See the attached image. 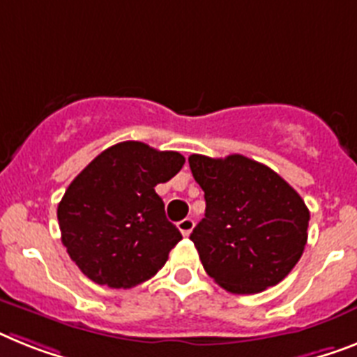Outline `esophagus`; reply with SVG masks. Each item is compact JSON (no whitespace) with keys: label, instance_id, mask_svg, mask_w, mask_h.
Wrapping results in <instances>:
<instances>
[{"label":"esophagus","instance_id":"esophagus-1","mask_svg":"<svg viewBox=\"0 0 357 357\" xmlns=\"http://www.w3.org/2000/svg\"><path fill=\"white\" fill-rule=\"evenodd\" d=\"M193 226H195V222H193V219H190V217H185V219H182L181 222H178V229H181V234L184 235V237H188V235L191 234Z\"/></svg>","mask_w":357,"mask_h":357}]
</instances>
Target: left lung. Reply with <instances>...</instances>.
I'll list each match as a JSON object with an SVG mask.
<instances>
[{
    "instance_id": "obj_1",
    "label": "left lung",
    "mask_w": 357,
    "mask_h": 357,
    "mask_svg": "<svg viewBox=\"0 0 357 357\" xmlns=\"http://www.w3.org/2000/svg\"><path fill=\"white\" fill-rule=\"evenodd\" d=\"M206 199L190 238L206 273L231 294H257L301 259L310 211L284 178L243 155L188 158Z\"/></svg>"
}]
</instances>
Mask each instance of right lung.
<instances>
[{
	"label": "right lung",
	"instance_id": "right-lung-1",
	"mask_svg": "<svg viewBox=\"0 0 357 357\" xmlns=\"http://www.w3.org/2000/svg\"><path fill=\"white\" fill-rule=\"evenodd\" d=\"M185 158L144 142L107 147L67 188L58 204L61 243L84 275L109 288L151 279L182 235L166 219L155 185Z\"/></svg>",
	"mask_w": 357,
	"mask_h": 357
}]
</instances>
